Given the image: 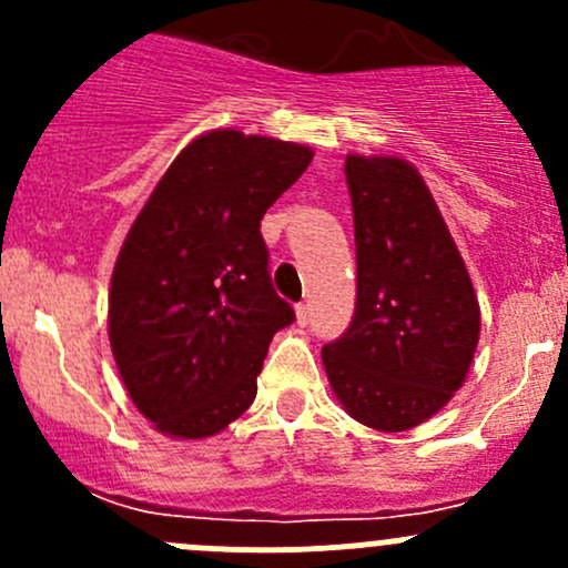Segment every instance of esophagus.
<instances>
[{
  "label": "esophagus",
  "instance_id": "obj_1",
  "mask_svg": "<svg viewBox=\"0 0 568 568\" xmlns=\"http://www.w3.org/2000/svg\"><path fill=\"white\" fill-rule=\"evenodd\" d=\"M296 321H300L302 326L311 321V305H307V302H300V305H296Z\"/></svg>",
  "mask_w": 568,
  "mask_h": 568
}]
</instances>
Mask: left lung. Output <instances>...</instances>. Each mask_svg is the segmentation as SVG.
Segmentation results:
<instances>
[{"mask_svg": "<svg viewBox=\"0 0 568 568\" xmlns=\"http://www.w3.org/2000/svg\"><path fill=\"white\" fill-rule=\"evenodd\" d=\"M357 244L352 324L321 348L343 409L406 432L462 387L480 313L464 261L420 173L404 159H346Z\"/></svg>", "mask_w": 568, "mask_h": 568, "instance_id": "1", "label": "left lung"}]
</instances>
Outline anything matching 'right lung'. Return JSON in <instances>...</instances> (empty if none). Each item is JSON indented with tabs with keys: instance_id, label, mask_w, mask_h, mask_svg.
<instances>
[{
	"instance_id": "add662e5",
	"label": "right lung",
	"mask_w": 568,
	"mask_h": 568,
	"mask_svg": "<svg viewBox=\"0 0 568 568\" xmlns=\"http://www.w3.org/2000/svg\"><path fill=\"white\" fill-rule=\"evenodd\" d=\"M313 151L211 131L183 148L125 236L109 343L136 409L200 439L250 409L274 332L296 318L268 274L261 220Z\"/></svg>"
}]
</instances>
